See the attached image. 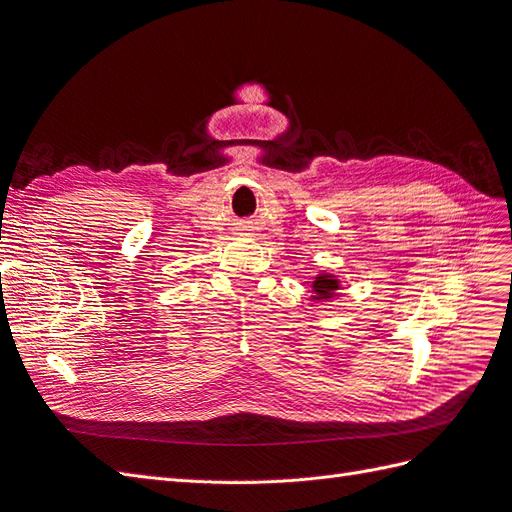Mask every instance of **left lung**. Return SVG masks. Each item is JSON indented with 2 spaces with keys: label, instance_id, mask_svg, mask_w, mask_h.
<instances>
[{
  "label": "left lung",
  "instance_id": "obj_1",
  "mask_svg": "<svg viewBox=\"0 0 512 512\" xmlns=\"http://www.w3.org/2000/svg\"><path fill=\"white\" fill-rule=\"evenodd\" d=\"M307 284H309V290H312V297H309L312 299V303H327V301L342 297V294H339V290H342V280H339V277L333 273L322 271V273L314 275Z\"/></svg>",
  "mask_w": 512,
  "mask_h": 512
}]
</instances>
